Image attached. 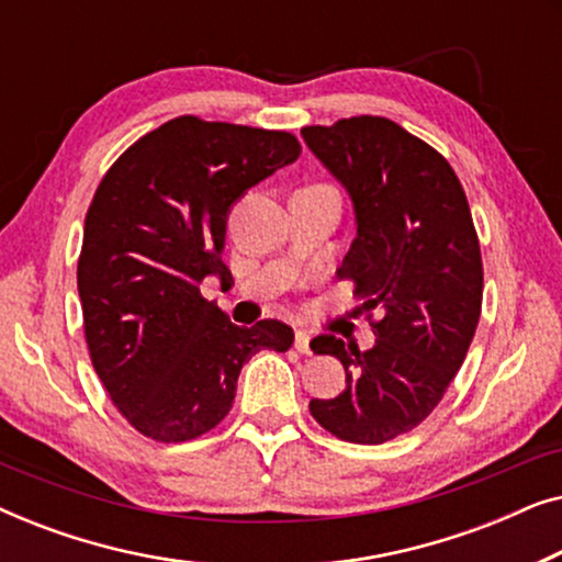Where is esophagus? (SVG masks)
Listing matches in <instances>:
<instances>
[{
  "instance_id": "1",
  "label": "esophagus",
  "mask_w": 562,
  "mask_h": 562,
  "mask_svg": "<svg viewBox=\"0 0 562 562\" xmlns=\"http://www.w3.org/2000/svg\"><path fill=\"white\" fill-rule=\"evenodd\" d=\"M294 348L302 352V356H312V345H310V335L304 333V329H296V337H294Z\"/></svg>"
}]
</instances>
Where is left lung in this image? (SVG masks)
<instances>
[{"mask_svg": "<svg viewBox=\"0 0 562 562\" xmlns=\"http://www.w3.org/2000/svg\"><path fill=\"white\" fill-rule=\"evenodd\" d=\"M302 137L356 214L337 276L356 281L360 310L381 314L368 350L314 337L317 356L342 363L345 391L312 398L310 412L340 440L381 445L429 417L471 348L483 294L471 206L448 160L386 117L304 127Z\"/></svg>", "mask_w": 562, "mask_h": 562, "instance_id": "left-lung-1", "label": "left lung"}]
</instances>
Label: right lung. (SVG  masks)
Here are the masks:
<instances>
[{
    "instance_id": "1",
    "label": "right lung",
    "mask_w": 562,
    "mask_h": 562,
    "mask_svg": "<svg viewBox=\"0 0 562 562\" xmlns=\"http://www.w3.org/2000/svg\"><path fill=\"white\" fill-rule=\"evenodd\" d=\"M299 153L279 130L176 117L99 183L76 273L83 333L106 394L145 437L210 432L233 409L243 366L294 342L279 319L233 325L199 283L233 279L222 263L229 210Z\"/></svg>"
}]
</instances>
